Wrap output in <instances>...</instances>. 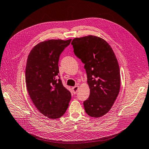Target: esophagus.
I'll list each match as a JSON object with an SVG mask.
<instances>
[{
    "label": "esophagus",
    "mask_w": 149,
    "mask_h": 149,
    "mask_svg": "<svg viewBox=\"0 0 149 149\" xmlns=\"http://www.w3.org/2000/svg\"><path fill=\"white\" fill-rule=\"evenodd\" d=\"M78 88H79V87H78V86H77V85L72 88V92H73V94L77 93L78 90Z\"/></svg>",
    "instance_id": "esophagus-1"
}]
</instances>
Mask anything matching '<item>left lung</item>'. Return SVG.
I'll return each instance as SVG.
<instances>
[{"label": "left lung", "mask_w": 149, "mask_h": 149, "mask_svg": "<svg viewBox=\"0 0 149 149\" xmlns=\"http://www.w3.org/2000/svg\"><path fill=\"white\" fill-rule=\"evenodd\" d=\"M77 57L85 64L90 95L84 102L85 112L100 117L110 110L120 88L119 65L114 52L104 39L89 35L72 39Z\"/></svg>", "instance_id": "1"}]
</instances>
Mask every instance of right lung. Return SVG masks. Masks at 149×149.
I'll list each match as a JSON object with an SVG mask.
<instances>
[{
	"mask_svg": "<svg viewBox=\"0 0 149 149\" xmlns=\"http://www.w3.org/2000/svg\"><path fill=\"white\" fill-rule=\"evenodd\" d=\"M71 41L49 39L40 42L31 49L27 58L25 81L29 96L39 112L52 119L65 113L71 98L61 79H57L59 56Z\"/></svg>",
	"mask_w": 149,
	"mask_h": 149,
	"instance_id": "obj_1",
	"label": "right lung"
}]
</instances>
